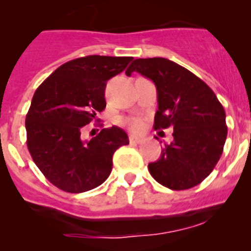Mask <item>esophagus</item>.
<instances>
[{"label": "esophagus", "mask_w": 251, "mask_h": 251, "mask_svg": "<svg viewBox=\"0 0 251 251\" xmlns=\"http://www.w3.org/2000/svg\"><path fill=\"white\" fill-rule=\"evenodd\" d=\"M129 142L130 143H141L142 138L141 137H137V136H129Z\"/></svg>", "instance_id": "1"}]
</instances>
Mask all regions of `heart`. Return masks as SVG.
Returning <instances> with one entry per match:
<instances>
[{
	"label": "heart",
	"instance_id": "obj_1",
	"mask_svg": "<svg viewBox=\"0 0 251 251\" xmlns=\"http://www.w3.org/2000/svg\"><path fill=\"white\" fill-rule=\"evenodd\" d=\"M127 123L129 124V127L132 128L133 130H139L142 128V122L138 121V119H130Z\"/></svg>",
	"mask_w": 251,
	"mask_h": 251
}]
</instances>
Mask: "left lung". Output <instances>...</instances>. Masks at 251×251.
<instances>
[{"label":"left lung","instance_id":"obj_1","mask_svg":"<svg viewBox=\"0 0 251 251\" xmlns=\"http://www.w3.org/2000/svg\"><path fill=\"white\" fill-rule=\"evenodd\" d=\"M142 74L154 83L158 110L154 129L174 128V141L148 165L157 182L171 190H187L211 174L227 136L224 106L200 77L165 59H136L126 74Z\"/></svg>","mask_w":251,"mask_h":251}]
</instances>
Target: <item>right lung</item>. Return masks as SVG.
Masks as SVG:
<instances>
[{"mask_svg":"<svg viewBox=\"0 0 251 251\" xmlns=\"http://www.w3.org/2000/svg\"><path fill=\"white\" fill-rule=\"evenodd\" d=\"M130 56L79 57L57 68L35 92L26 115L30 154L57 188L80 194L98 187L110 175L113 154L129 145L119 127L104 128L83 139L84 126L105 108L106 81L127 68Z\"/></svg>","mask_w":251,"mask_h":251,"instance_id":"right-lung-1","label":"right lung"}]
</instances>
